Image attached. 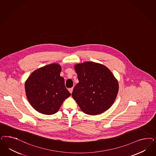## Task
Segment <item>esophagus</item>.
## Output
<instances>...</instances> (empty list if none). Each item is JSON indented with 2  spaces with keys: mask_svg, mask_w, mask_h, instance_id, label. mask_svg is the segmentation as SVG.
Segmentation results:
<instances>
[{
  "mask_svg": "<svg viewBox=\"0 0 156 156\" xmlns=\"http://www.w3.org/2000/svg\"><path fill=\"white\" fill-rule=\"evenodd\" d=\"M73 88H69V92H70V94H72V91H73Z\"/></svg>",
  "mask_w": 156,
  "mask_h": 156,
  "instance_id": "34e87169",
  "label": "esophagus"
}]
</instances>
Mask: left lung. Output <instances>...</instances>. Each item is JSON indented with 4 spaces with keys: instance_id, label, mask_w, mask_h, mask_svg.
Masks as SVG:
<instances>
[{
    "instance_id": "obj_1",
    "label": "left lung",
    "mask_w": 156,
    "mask_h": 156,
    "mask_svg": "<svg viewBox=\"0 0 156 156\" xmlns=\"http://www.w3.org/2000/svg\"><path fill=\"white\" fill-rule=\"evenodd\" d=\"M79 83L72 96L81 110L90 115L107 110L115 100L118 82L106 66L85 62L75 66Z\"/></svg>"
}]
</instances>
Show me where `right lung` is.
Masks as SVG:
<instances>
[{"label":"right lung","instance_id":"right-lung-1","mask_svg":"<svg viewBox=\"0 0 156 156\" xmlns=\"http://www.w3.org/2000/svg\"><path fill=\"white\" fill-rule=\"evenodd\" d=\"M61 67L51 64L34 71L26 81V95L30 105L45 115L56 113L63 101L70 96L60 76Z\"/></svg>","mask_w":156,"mask_h":156}]
</instances>
